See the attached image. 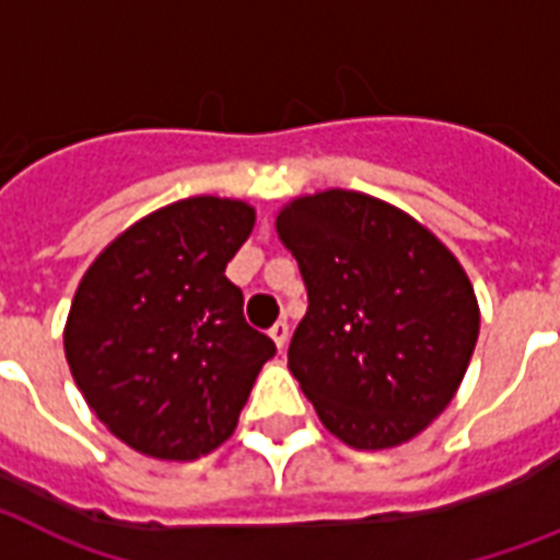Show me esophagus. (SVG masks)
<instances>
[{"instance_id":"obj_1","label":"esophagus","mask_w":560,"mask_h":560,"mask_svg":"<svg viewBox=\"0 0 560 560\" xmlns=\"http://www.w3.org/2000/svg\"><path fill=\"white\" fill-rule=\"evenodd\" d=\"M268 336L275 339L277 350H283L285 345H289V324H285V320H277L275 327L268 329Z\"/></svg>"}]
</instances>
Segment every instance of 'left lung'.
Masks as SVG:
<instances>
[{"instance_id": "8db88e82", "label": "left lung", "mask_w": 560, "mask_h": 560, "mask_svg": "<svg viewBox=\"0 0 560 560\" xmlns=\"http://www.w3.org/2000/svg\"><path fill=\"white\" fill-rule=\"evenodd\" d=\"M310 306L289 371L320 423L353 450L420 435L456 397L479 339L465 268L409 212L350 189L277 212Z\"/></svg>"}]
</instances>
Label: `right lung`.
<instances>
[{
	"mask_svg": "<svg viewBox=\"0 0 560 560\" xmlns=\"http://www.w3.org/2000/svg\"><path fill=\"white\" fill-rule=\"evenodd\" d=\"M254 221L236 198H184L119 233L78 283L69 371L95 418L142 456L195 462L224 444L277 353L224 277Z\"/></svg>",
	"mask_w": 560,
	"mask_h": 560,
	"instance_id": "1",
	"label": "right lung"
}]
</instances>
